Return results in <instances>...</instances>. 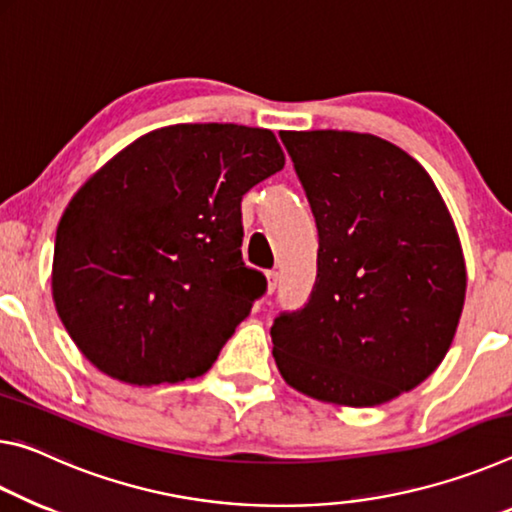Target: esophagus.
Masks as SVG:
<instances>
[{
	"label": "esophagus",
	"mask_w": 512,
	"mask_h": 512,
	"mask_svg": "<svg viewBox=\"0 0 512 512\" xmlns=\"http://www.w3.org/2000/svg\"><path fill=\"white\" fill-rule=\"evenodd\" d=\"M265 276H267V292H272L276 290V283H279V272L276 270H270V272H265Z\"/></svg>",
	"instance_id": "1"
}]
</instances>
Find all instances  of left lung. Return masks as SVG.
I'll return each instance as SVG.
<instances>
[{
  "label": "left lung",
  "instance_id": "1",
  "mask_svg": "<svg viewBox=\"0 0 512 512\" xmlns=\"http://www.w3.org/2000/svg\"><path fill=\"white\" fill-rule=\"evenodd\" d=\"M315 215L311 299L272 324L290 388L326 404L392 401L435 372L463 313L467 272L429 172L354 131H281Z\"/></svg>",
  "mask_w": 512,
  "mask_h": 512
}]
</instances>
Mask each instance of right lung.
Returning a JSON list of instances; mask_svg holds the SVG:
<instances>
[{
	"label": "right lung",
	"mask_w": 512,
	"mask_h": 512,
	"mask_svg": "<svg viewBox=\"0 0 512 512\" xmlns=\"http://www.w3.org/2000/svg\"><path fill=\"white\" fill-rule=\"evenodd\" d=\"M283 165L267 129L172 124L83 183L56 229L52 297L99 372L158 385L211 370L267 286L242 261V195Z\"/></svg>",
	"instance_id": "obj_1"
}]
</instances>
